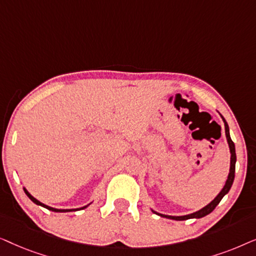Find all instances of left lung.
<instances>
[{
	"label": "left lung",
	"mask_w": 256,
	"mask_h": 256,
	"mask_svg": "<svg viewBox=\"0 0 256 256\" xmlns=\"http://www.w3.org/2000/svg\"><path fill=\"white\" fill-rule=\"evenodd\" d=\"M222 118L224 124H225V134H226V138H227V142H228V146H230V174H228V177H227V180L225 185H224L222 190L219 192V194L216 196V197L213 199V200L210 202L205 206V208H202V210H199L197 212H194L191 213V214H186V216H166V214H160V213L154 211H152L154 213H156L157 216H163V218H168V219H172V220H188V219H192V218H196V219H199V218H202V216H208L211 213L213 210L216 208V205L219 204L220 200H222V197L225 194H228V191L230 190V188H232V184H233V180H234V176H236V146H234V143L232 141V138H230V128H228V124H227V122L225 118H224L222 115H220Z\"/></svg>",
	"instance_id": "8db88e82"
}]
</instances>
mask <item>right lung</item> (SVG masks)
<instances>
[{"mask_svg":"<svg viewBox=\"0 0 256 256\" xmlns=\"http://www.w3.org/2000/svg\"><path fill=\"white\" fill-rule=\"evenodd\" d=\"M24 188V192H26V194L28 196V197H29L31 200H32L34 204H37V205H40V206H43V208H48V210H50V211H54V212H72V211H78V210H84V208H86L87 206L88 205H86V206H84V208H71V210H59V208H51V206H48V205H45V204H43V202H40V200H37L36 198L34 197H32V196H31L29 192H28V190L26 188Z\"/></svg>","mask_w":256,"mask_h":256,"instance_id":"add662e5","label":"right lung"}]
</instances>
